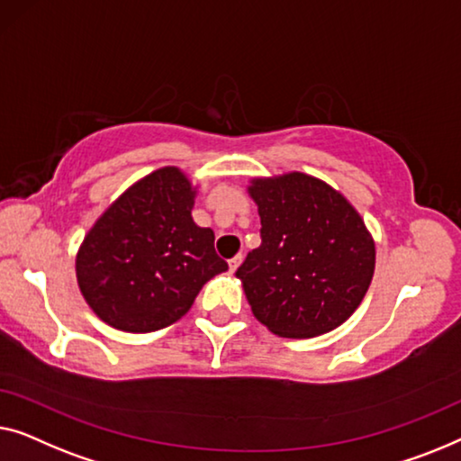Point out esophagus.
<instances>
[{
  "instance_id": "esophagus-1",
  "label": "esophagus",
  "mask_w": 461,
  "mask_h": 461,
  "mask_svg": "<svg viewBox=\"0 0 461 461\" xmlns=\"http://www.w3.org/2000/svg\"><path fill=\"white\" fill-rule=\"evenodd\" d=\"M240 263H242V255H236L233 258H230V269L236 271L240 267Z\"/></svg>"
}]
</instances>
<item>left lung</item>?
<instances>
[{
  "mask_svg": "<svg viewBox=\"0 0 461 461\" xmlns=\"http://www.w3.org/2000/svg\"><path fill=\"white\" fill-rule=\"evenodd\" d=\"M261 246L236 276L252 313L284 339H313L339 328L372 282L375 246L351 203L304 173L252 179Z\"/></svg>",
  "mask_w": 461,
  "mask_h": 461,
  "instance_id": "obj_1",
  "label": "left lung"
}]
</instances>
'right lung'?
Returning a JSON list of instances; mask_svg holds the SVG:
<instances>
[{
	"mask_svg": "<svg viewBox=\"0 0 461 461\" xmlns=\"http://www.w3.org/2000/svg\"><path fill=\"white\" fill-rule=\"evenodd\" d=\"M194 190L177 167L133 184L83 240L77 282L94 313L122 332H154L190 311L228 263L215 233L192 219Z\"/></svg>",
	"mask_w": 461,
	"mask_h": 461,
	"instance_id": "obj_1",
	"label": "right lung"
}]
</instances>
